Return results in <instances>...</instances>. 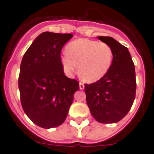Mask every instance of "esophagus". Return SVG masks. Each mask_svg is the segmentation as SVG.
<instances>
[{"mask_svg": "<svg viewBox=\"0 0 154 154\" xmlns=\"http://www.w3.org/2000/svg\"><path fill=\"white\" fill-rule=\"evenodd\" d=\"M79 88H80V89H81V90L84 89V88H85V85H84V83L79 82Z\"/></svg>", "mask_w": 154, "mask_h": 154, "instance_id": "34e87169", "label": "esophagus"}]
</instances>
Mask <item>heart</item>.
Segmentation results:
<instances>
[{"instance_id":"1","label":"heart","mask_w":154,"mask_h":154,"mask_svg":"<svg viewBox=\"0 0 154 154\" xmlns=\"http://www.w3.org/2000/svg\"><path fill=\"white\" fill-rule=\"evenodd\" d=\"M60 63L68 75H72L79 65V75L87 82H94L107 74L113 60L111 46L105 42L79 39L66 47Z\"/></svg>"}]
</instances>
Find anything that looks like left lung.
<instances>
[{"label":"left lung","mask_w":154,"mask_h":154,"mask_svg":"<svg viewBox=\"0 0 154 154\" xmlns=\"http://www.w3.org/2000/svg\"><path fill=\"white\" fill-rule=\"evenodd\" d=\"M113 50L111 68L104 77L85 84L87 105L99 123H116L126 116L136 95L134 63L128 49L110 36H98Z\"/></svg>","instance_id":"obj_1"}]
</instances>
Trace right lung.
<instances>
[{
    "label": "right lung",
    "mask_w": 154,
    "mask_h": 154,
    "mask_svg": "<svg viewBox=\"0 0 154 154\" xmlns=\"http://www.w3.org/2000/svg\"><path fill=\"white\" fill-rule=\"evenodd\" d=\"M71 33L44 32L28 48L20 64L18 86L22 108L28 118L40 128L60 126L67 117L77 80L64 74L60 63L65 43Z\"/></svg>",
    "instance_id": "obj_1"
}]
</instances>
